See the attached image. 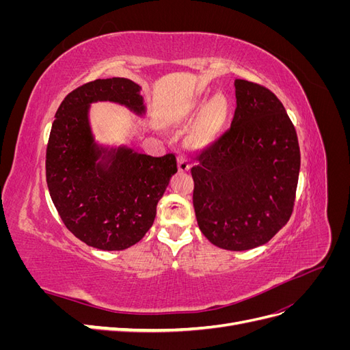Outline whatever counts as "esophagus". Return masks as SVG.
<instances>
[{
	"instance_id": "esophagus-1",
	"label": "esophagus",
	"mask_w": 350,
	"mask_h": 350,
	"mask_svg": "<svg viewBox=\"0 0 350 350\" xmlns=\"http://www.w3.org/2000/svg\"><path fill=\"white\" fill-rule=\"evenodd\" d=\"M191 163H189V159L187 156H179L178 157V171L179 172H188Z\"/></svg>"
}]
</instances>
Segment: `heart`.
<instances>
[{"label": "heart", "instance_id": "1", "mask_svg": "<svg viewBox=\"0 0 350 350\" xmlns=\"http://www.w3.org/2000/svg\"><path fill=\"white\" fill-rule=\"evenodd\" d=\"M204 107V102H198L197 109ZM229 115V102L224 94H216V96L208 102L204 108L201 118L196 129L191 133V142L196 146H203L210 143L225 125Z\"/></svg>", "mask_w": 350, "mask_h": 350}]
</instances>
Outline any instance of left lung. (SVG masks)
<instances>
[{
	"instance_id": "8db88e82",
	"label": "left lung",
	"mask_w": 350,
	"mask_h": 350,
	"mask_svg": "<svg viewBox=\"0 0 350 350\" xmlns=\"http://www.w3.org/2000/svg\"><path fill=\"white\" fill-rule=\"evenodd\" d=\"M230 129L191 167L200 230L216 247L247 251L267 243L288 224L301 153L295 126L276 94L235 80Z\"/></svg>"
}]
</instances>
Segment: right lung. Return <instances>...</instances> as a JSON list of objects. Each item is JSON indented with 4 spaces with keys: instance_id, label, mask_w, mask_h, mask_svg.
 <instances>
[{
    "instance_id": "add662e5",
    "label": "right lung",
    "mask_w": 350,
    "mask_h": 350,
    "mask_svg": "<svg viewBox=\"0 0 350 350\" xmlns=\"http://www.w3.org/2000/svg\"><path fill=\"white\" fill-rule=\"evenodd\" d=\"M139 84L121 77L83 84L62 100L46 147V184L67 229L88 245L121 251L153 225L172 175L174 154L153 157L131 147L100 144L90 126V105L113 102L146 115Z\"/></svg>"
}]
</instances>
